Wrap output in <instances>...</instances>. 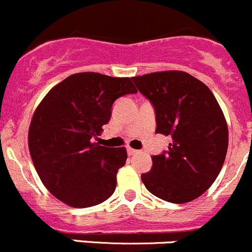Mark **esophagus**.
Listing matches in <instances>:
<instances>
[{
  "instance_id": "1",
  "label": "esophagus",
  "mask_w": 252,
  "mask_h": 252,
  "mask_svg": "<svg viewBox=\"0 0 252 252\" xmlns=\"http://www.w3.org/2000/svg\"><path fill=\"white\" fill-rule=\"evenodd\" d=\"M127 152L130 156H133V155H137V153H140V151H136V150H133V148H127Z\"/></svg>"
}]
</instances>
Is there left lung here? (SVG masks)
<instances>
[{
    "mask_svg": "<svg viewBox=\"0 0 252 252\" xmlns=\"http://www.w3.org/2000/svg\"><path fill=\"white\" fill-rule=\"evenodd\" d=\"M131 79L155 107L156 132L172 137L168 151L152 156V168L141 176L143 184L166 202L196 199L214 183L226 156L229 132L217 99L186 71Z\"/></svg>",
    "mask_w": 252,
    "mask_h": 252,
    "instance_id": "8db88e82",
    "label": "left lung"
}]
</instances>
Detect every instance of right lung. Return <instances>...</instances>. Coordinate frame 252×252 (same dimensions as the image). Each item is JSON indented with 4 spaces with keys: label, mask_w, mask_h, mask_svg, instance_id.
<instances>
[{
    "label": "right lung",
    "mask_w": 252,
    "mask_h": 252,
    "mask_svg": "<svg viewBox=\"0 0 252 252\" xmlns=\"http://www.w3.org/2000/svg\"><path fill=\"white\" fill-rule=\"evenodd\" d=\"M137 90L130 78L78 73L40 101L28 131V147L40 181L57 199L74 208L109 199L127 159L125 147L93 142L111 117L115 100Z\"/></svg>",
    "instance_id": "obj_1"
}]
</instances>
